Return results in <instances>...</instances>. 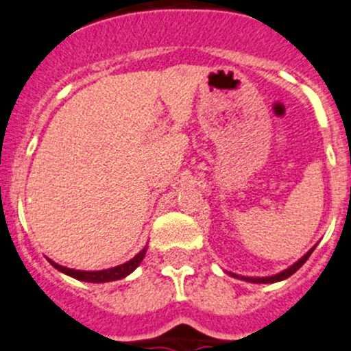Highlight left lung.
<instances>
[{
  "label": "left lung",
  "mask_w": 351,
  "mask_h": 351,
  "mask_svg": "<svg viewBox=\"0 0 351 351\" xmlns=\"http://www.w3.org/2000/svg\"><path fill=\"white\" fill-rule=\"evenodd\" d=\"M312 252H314V248H312V250H308L307 254H305L304 257L300 258V261L295 262L293 266H290V267H288V269H285L283 273L276 274V276H269V278H245V276H237V274H233V276H234V278H240V280H245V281H250V283H276V281L287 280V278H290L291 274L297 273V271L300 269L302 266H304L305 261H307V258L311 257Z\"/></svg>",
  "instance_id": "obj_1"
}]
</instances>
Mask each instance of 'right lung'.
Returning a JSON list of instances; mask_svg holds the SVG:
<instances>
[{
	"label": "right lung",
	"mask_w": 351,
	"mask_h": 351,
	"mask_svg": "<svg viewBox=\"0 0 351 351\" xmlns=\"http://www.w3.org/2000/svg\"><path fill=\"white\" fill-rule=\"evenodd\" d=\"M145 250H147V248L138 252L132 261L125 262V264H121V266L111 267V269H106V271H75V269H68V267L60 266V264H56V262L53 261L49 262H51V266L56 267V269L61 271V273L68 274V276L75 278V280L89 281V283H106V281H117V280H121V278L128 276V274H130L132 271H134L135 267L142 262V258H144L145 255Z\"/></svg>",
	"instance_id": "add662e5"
}]
</instances>
